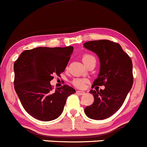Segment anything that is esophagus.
<instances>
[{
	"mask_svg": "<svg viewBox=\"0 0 147 147\" xmlns=\"http://www.w3.org/2000/svg\"><path fill=\"white\" fill-rule=\"evenodd\" d=\"M77 94H80V95H83V94H85V92L84 91H80V90H78L77 91Z\"/></svg>",
	"mask_w": 147,
	"mask_h": 147,
	"instance_id": "34e87169",
	"label": "esophagus"
}]
</instances>
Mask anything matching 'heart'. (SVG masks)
<instances>
[{"mask_svg":"<svg viewBox=\"0 0 147 147\" xmlns=\"http://www.w3.org/2000/svg\"><path fill=\"white\" fill-rule=\"evenodd\" d=\"M82 60H83L84 64H86V66L91 62L96 63V58L94 57V56H93L92 55L90 54L83 55V56L82 57ZM86 83V80L84 79H82V78H74L73 81H72V83H73L74 86L78 88H83V86H84L85 83Z\"/></svg>","mask_w":147,"mask_h":147,"instance_id":"heart-1","label":"heart"}]
</instances>
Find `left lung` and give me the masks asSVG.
<instances>
[{
    "label": "left lung",
    "mask_w": 147,
    "mask_h": 147,
    "mask_svg": "<svg viewBox=\"0 0 147 147\" xmlns=\"http://www.w3.org/2000/svg\"><path fill=\"white\" fill-rule=\"evenodd\" d=\"M83 45L96 53L100 60V71L92 88L105 87L100 90L97 88L96 90H91L90 92L94 96V102L86 107L84 111L90 118L103 120L121 108L132 88V60L119 44L111 40H92Z\"/></svg>",
    "instance_id": "1"
}]
</instances>
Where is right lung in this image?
Returning a JSON list of instances; mask_svg holds the SVG:
<instances>
[{"mask_svg":"<svg viewBox=\"0 0 147 147\" xmlns=\"http://www.w3.org/2000/svg\"><path fill=\"white\" fill-rule=\"evenodd\" d=\"M73 50L72 46L39 47L24 51L15 61V90L25 111L36 119H56L67 97L76 92L67 85L53 91L50 83L64 72Z\"/></svg>","mask_w":147,"mask_h":147,"instance_id":"1","label":"right lung"}]
</instances>
